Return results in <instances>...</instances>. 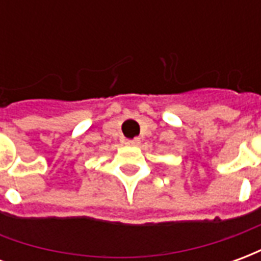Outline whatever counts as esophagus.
I'll return each mask as SVG.
<instances>
[{"label": "esophagus", "mask_w": 261, "mask_h": 261, "mask_svg": "<svg viewBox=\"0 0 261 261\" xmlns=\"http://www.w3.org/2000/svg\"><path fill=\"white\" fill-rule=\"evenodd\" d=\"M125 145H128V147H136V145H140V138L127 140V141H125Z\"/></svg>", "instance_id": "esophagus-1"}]
</instances>
